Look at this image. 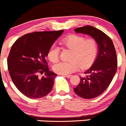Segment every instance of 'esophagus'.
<instances>
[{"instance_id": "1", "label": "esophagus", "mask_w": 126, "mask_h": 126, "mask_svg": "<svg viewBox=\"0 0 126 126\" xmlns=\"http://www.w3.org/2000/svg\"><path fill=\"white\" fill-rule=\"evenodd\" d=\"M63 76H64V77H66V78L71 77V75H63Z\"/></svg>"}]
</instances>
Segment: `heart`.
Listing matches in <instances>:
<instances>
[{
    "mask_svg": "<svg viewBox=\"0 0 126 126\" xmlns=\"http://www.w3.org/2000/svg\"><path fill=\"white\" fill-rule=\"evenodd\" d=\"M62 47L71 50L68 62H60L53 67L55 73L68 75L80 67L86 69L93 63L98 52V43L92 38H86L82 35L73 34L66 36L60 42ZM59 48L52 45L49 48L47 56L49 60L55 63L59 59Z\"/></svg>",
    "mask_w": 126,
    "mask_h": 126,
    "instance_id": "1",
    "label": "heart"
}]
</instances>
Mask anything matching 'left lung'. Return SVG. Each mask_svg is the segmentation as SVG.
Segmentation results:
<instances>
[{
	"instance_id": "left-lung-1",
	"label": "left lung",
	"mask_w": 126,
	"mask_h": 126,
	"mask_svg": "<svg viewBox=\"0 0 126 126\" xmlns=\"http://www.w3.org/2000/svg\"><path fill=\"white\" fill-rule=\"evenodd\" d=\"M76 33L89 35L97 41L99 53L93 64L81 77L80 82L74 88L75 93L81 97L92 99L101 94L106 90L117 68L116 50L112 40L101 30L92 26L77 28Z\"/></svg>"
}]
</instances>
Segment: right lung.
<instances>
[{
	"mask_svg": "<svg viewBox=\"0 0 126 126\" xmlns=\"http://www.w3.org/2000/svg\"><path fill=\"white\" fill-rule=\"evenodd\" d=\"M63 30L36 32L21 36L12 45L7 66L13 83L30 98H41L52 90L56 74L50 71L46 57ZM38 74H44L42 78Z\"/></svg>",
	"mask_w": 126,
	"mask_h": 126,
	"instance_id": "add662e5",
	"label": "right lung"
}]
</instances>
